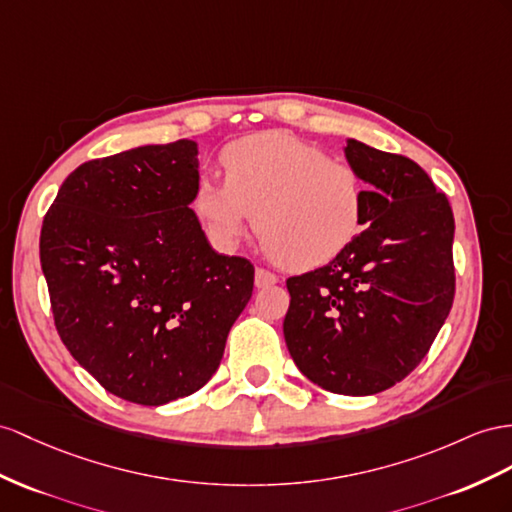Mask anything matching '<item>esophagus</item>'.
Segmentation results:
<instances>
[{"instance_id": "1", "label": "esophagus", "mask_w": 512, "mask_h": 512, "mask_svg": "<svg viewBox=\"0 0 512 512\" xmlns=\"http://www.w3.org/2000/svg\"><path fill=\"white\" fill-rule=\"evenodd\" d=\"M274 283H279L277 274L266 270V268H257L255 270V285L257 287H268V285H274Z\"/></svg>"}]
</instances>
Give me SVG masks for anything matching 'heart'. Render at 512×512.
<instances>
[{"label":"heart","instance_id":"obj_1","mask_svg":"<svg viewBox=\"0 0 512 512\" xmlns=\"http://www.w3.org/2000/svg\"><path fill=\"white\" fill-rule=\"evenodd\" d=\"M225 181L203 179L192 212L220 251H231L248 220L268 253L292 270L329 264L357 240L368 181L355 166L281 131L248 136L222 151Z\"/></svg>","mask_w":512,"mask_h":512}]
</instances>
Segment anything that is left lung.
Listing matches in <instances>:
<instances>
[{
    "mask_svg": "<svg viewBox=\"0 0 512 512\" xmlns=\"http://www.w3.org/2000/svg\"><path fill=\"white\" fill-rule=\"evenodd\" d=\"M368 186L365 227L329 264L287 279L285 344L311 383L372 396L426 357L454 300V216L422 166L348 140Z\"/></svg>",
    "mask_w": 512,
    "mask_h": 512,
    "instance_id": "8db88e82",
    "label": "left lung"
}]
</instances>
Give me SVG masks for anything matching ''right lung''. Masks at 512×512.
<instances>
[{"label":"right lung","mask_w":512,"mask_h":512,"mask_svg":"<svg viewBox=\"0 0 512 512\" xmlns=\"http://www.w3.org/2000/svg\"><path fill=\"white\" fill-rule=\"evenodd\" d=\"M196 153L177 140L84 162L43 220L41 268L62 344L127 402L199 391L253 294L251 261L218 255L190 209Z\"/></svg>","instance_id":"1"}]
</instances>
